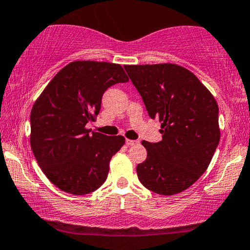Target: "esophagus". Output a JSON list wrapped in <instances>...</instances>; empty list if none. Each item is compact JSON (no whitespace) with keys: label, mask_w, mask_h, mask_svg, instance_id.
Segmentation results:
<instances>
[{"label":"esophagus","mask_w":250,"mask_h":250,"mask_svg":"<svg viewBox=\"0 0 250 250\" xmlns=\"http://www.w3.org/2000/svg\"><path fill=\"white\" fill-rule=\"evenodd\" d=\"M140 143V142L138 141H134V140H125V144L128 145V146H132V145H136V144H138Z\"/></svg>","instance_id":"obj_1"}]
</instances>
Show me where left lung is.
Segmentation results:
<instances>
[{
    "label": "left lung",
    "mask_w": 250,
    "mask_h": 250,
    "mask_svg": "<svg viewBox=\"0 0 250 250\" xmlns=\"http://www.w3.org/2000/svg\"><path fill=\"white\" fill-rule=\"evenodd\" d=\"M148 115L162 123L163 140L143 141L145 162L137 176L148 190L175 195L201 178L219 144L218 105L188 69L174 63L125 65Z\"/></svg>",
    "instance_id": "left-lung-1"
}]
</instances>
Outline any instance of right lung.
Returning a JSON list of instances; mask_svg holds the SVG:
<instances>
[{
  "label": "right lung",
  "mask_w": 250,
  "mask_h": 250,
  "mask_svg": "<svg viewBox=\"0 0 250 250\" xmlns=\"http://www.w3.org/2000/svg\"><path fill=\"white\" fill-rule=\"evenodd\" d=\"M128 81L116 63L74 61L38 97L30 116L31 147L43 174L62 191L90 194L106 181L110 159L125 140L90 134L85 125L99 114L107 88Z\"/></svg>",
  "instance_id": "obj_1"
}]
</instances>
